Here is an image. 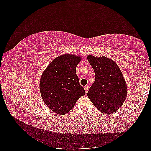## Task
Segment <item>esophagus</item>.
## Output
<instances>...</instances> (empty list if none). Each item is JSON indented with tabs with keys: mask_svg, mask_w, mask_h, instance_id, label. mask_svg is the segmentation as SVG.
<instances>
[{
	"mask_svg": "<svg viewBox=\"0 0 151 151\" xmlns=\"http://www.w3.org/2000/svg\"><path fill=\"white\" fill-rule=\"evenodd\" d=\"M84 90H85V91H86V93H88V89H89V86H88V85H86V86L84 87Z\"/></svg>",
	"mask_w": 151,
	"mask_h": 151,
	"instance_id": "34e87169",
	"label": "esophagus"
}]
</instances>
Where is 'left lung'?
<instances>
[{
	"mask_svg": "<svg viewBox=\"0 0 151 151\" xmlns=\"http://www.w3.org/2000/svg\"><path fill=\"white\" fill-rule=\"evenodd\" d=\"M87 58L94 70L96 79L88 96L100 111L114 113L120 108L127 96V85L122 72L116 62L108 57L89 55Z\"/></svg>",
	"mask_w": 151,
	"mask_h": 151,
	"instance_id": "8db88e82",
	"label": "left lung"
}]
</instances>
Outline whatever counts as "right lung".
Masks as SVG:
<instances>
[{
    "label": "right lung",
    "mask_w": 151,
    "mask_h": 151,
    "mask_svg": "<svg viewBox=\"0 0 151 151\" xmlns=\"http://www.w3.org/2000/svg\"><path fill=\"white\" fill-rule=\"evenodd\" d=\"M81 55L65 53L57 57L45 68L40 81V91L44 103L58 115L74 108L85 91L79 84L76 69Z\"/></svg>",
    "instance_id": "add662e5"
}]
</instances>
